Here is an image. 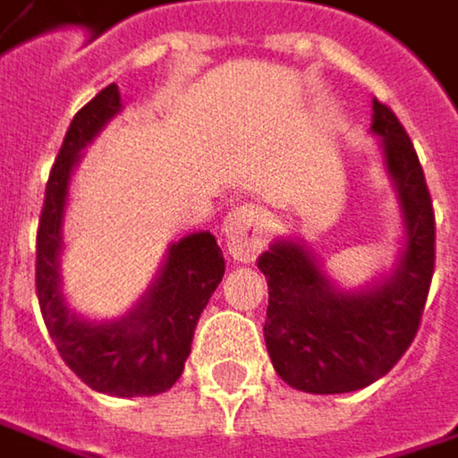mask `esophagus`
Returning <instances> with one entry per match:
<instances>
[{
	"mask_svg": "<svg viewBox=\"0 0 458 458\" xmlns=\"http://www.w3.org/2000/svg\"><path fill=\"white\" fill-rule=\"evenodd\" d=\"M267 230H270V217L262 207L254 204L233 207L223 223V235L230 257L238 262H254V257L262 251L267 241Z\"/></svg>",
	"mask_w": 458,
	"mask_h": 458,
	"instance_id": "obj_1",
	"label": "esophagus"
}]
</instances>
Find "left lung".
Instances as JSON below:
<instances>
[{
  "label": "left lung",
  "instance_id": "1",
  "mask_svg": "<svg viewBox=\"0 0 458 458\" xmlns=\"http://www.w3.org/2000/svg\"><path fill=\"white\" fill-rule=\"evenodd\" d=\"M372 112L406 228L394 275L359 293L338 291L293 241L272 243L257 262L270 288L272 367L304 394H352L391 372L420 330L436 270V212L420 157L391 106L375 99Z\"/></svg>",
  "mask_w": 458,
  "mask_h": 458
}]
</instances>
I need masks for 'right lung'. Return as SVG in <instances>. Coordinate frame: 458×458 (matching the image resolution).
Instances as JSON below:
<instances>
[{
    "label": "right lung",
    "mask_w": 458,
    "mask_h": 458,
    "mask_svg": "<svg viewBox=\"0 0 458 458\" xmlns=\"http://www.w3.org/2000/svg\"><path fill=\"white\" fill-rule=\"evenodd\" d=\"M120 112L114 83L72 117L52 165L36 233V296L47 330L64 364L94 391L106 395H154L183 375L193 330L225 275V259L212 233H193L170 246L167 262L141 304L117 322H83L67 312L60 288L63 215L70 173L81 148Z\"/></svg>",
    "instance_id": "1"
}]
</instances>
